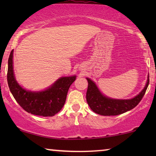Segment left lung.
<instances>
[{
  "instance_id": "8db88e82",
  "label": "left lung",
  "mask_w": 156,
  "mask_h": 156,
  "mask_svg": "<svg viewBox=\"0 0 156 156\" xmlns=\"http://www.w3.org/2000/svg\"><path fill=\"white\" fill-rule=\"evenodd\" d=\"M86 79L88 81L86 95L87 104L94 112L101 116H116L136 107L142 99L149 84L148 74L146 84L138 94L130 99H116L104 95L94 82L89 78Z\"/></svg>"
}]
</instances>
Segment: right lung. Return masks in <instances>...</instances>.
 <instances>
[{
  "label": "right lung",
  "instance_id": "add662e5",
  "mask_svg": "<svg viewBox=\"0 0 156 156\" xmlns=\"http://www.w3.org/2000/svg\"><path fill=\"white\" fill-rule=\"evenodd\" d=\"M13 50L8 58L7 80L10 92L27 112L42 116H52L63 107L67 92L76 76L60 77L48 89L33 91L23 88L16 80L13 70Z\"/></svg>",
  "mask_w": 156,
  "mask_h": 156
}]
</instances>
